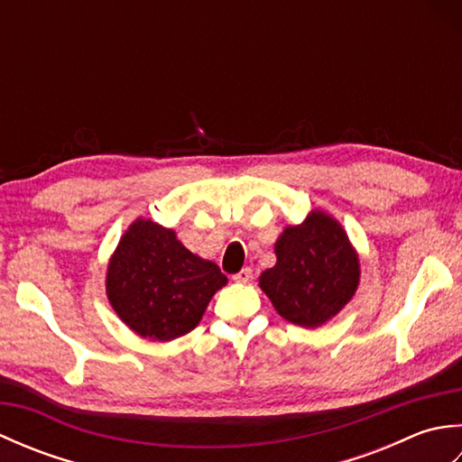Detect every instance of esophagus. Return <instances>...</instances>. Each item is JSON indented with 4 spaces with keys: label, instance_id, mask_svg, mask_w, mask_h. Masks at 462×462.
Listing matches in <instances>:
<instances>
[{
    "label": "esophagus",
    "instance_id": "1",
    "mask_svg": "<svg viewBox=\"0 0 462 462\" xmlns=\"http://www.w3.org/2000/svg\"><path fill=\"white\" fill-rule=\"evenodd\" d=\"M232 280L238 282V283H248L252 280V270L250 268H242L238 273H234Z\"/></svg>",
    "mask_w": 462,
    "mask_h": 462
}]
</instances>
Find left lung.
Masks as SVG:
<instances>
[{"instance_id": "obj_1", "label": "left lung", "mask_w": 462, "mask_h": 462, "mask_svg": "<svg viewBox=\"0 0 462 462\" xmlns=\"http://www.w3.org/2000/svg\"><path fill=\"white\" fill-rule=\"evenodd\" d=\"M276 266L260 276L282 318L318 328L346 306L359 282V260L341 226L323 212L283 230Z\"/></svg>"}]
</instances>
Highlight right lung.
Listing matches in <instances>:
<instances>
[{"instance_id": "1", "label": "right lung", "mask_w": 462, "mask_h": 462, "mask_svg": "<svg viewBox=\"0 0 462 462\" xmlns=\"http://www.w3.org/2000/svg\"><path fill=\"white\" fill-rule=\"evenodd\" d=\"M226 282L214 262L194 256L172 230L136 220L109 263L106 296L133 331L169 341L199 326Z\"/></svg>"}]
</instances>
